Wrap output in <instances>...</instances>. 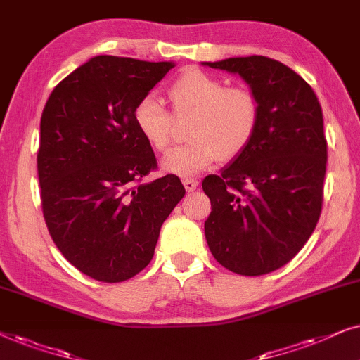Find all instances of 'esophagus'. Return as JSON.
<instances>
[{"mask_svg": "<svg viewBox=\"0 0 360 360\" xmlns=\"http://www.w3.org/2000/svg\"><path fill=\"white\" fill-rule=\"evenodd\" d=\"M183 184H184V188H186V191H188V193H193V191H195L198 189V186H199V183H198V179H188V177H186V179H183Z\"/></svg>", "mask_w": 360, "mask_h": 360, "instance_id": "obj_1", "label": "esophagus"}]
</instances>
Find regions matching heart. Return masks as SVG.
Instances as JSON below:
<instances>
[{
    "label": "heart",
    "mask_w": 360,
    "mask_h": 360,
    "mask_svg": "<svg viewBox=\"0 0 360 360\" xmlns=\"http://www.w3.org/2000/svg\"><path fill=\"white\" fill-rule=\"evenodd\" d=\"M172 114L188 127V145L176 148L162 167L176 176H194L215 160L230 161L245 151L260 123V102L252 90L227 87L224 80L189 69L167 89ZM155 97H145L135 108L141 136L156 151L166 153L174 138L176 120Z\"/></svg>",
    "instance_id": "obj_1"
}]
</instances>
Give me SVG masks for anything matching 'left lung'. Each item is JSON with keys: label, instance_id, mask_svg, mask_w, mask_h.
I'll use <instances>...</instances> for the list:
<instances>
[{"label": "left lung", "instance_id": "left-lung-1", "mask_svg": "<svg viewBox=\"0 0 360 360\" xmlns=\"http://www.w3.org/2000/svg\"><path fill=\"white\" fill-rule=\"evenodd\" d=\"M204 65L238 74L260 102L245 151L202 181L205 240L227 270L258 276L286 265L318 224L328 161L323 110L303 77L265 56Z\"/></svg>", "mask_w": 360, "mask_h": 360}]
</instances>
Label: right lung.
Returning a JSON list of instances; mask_svg holds the SVG:
<instances>
[{
  "instance_id": "1",
  "label": "right lung",
  "mask_w": 360,
  "mask_h": 360,
  "mask_svg": "<svg viewBox=\"0 0 360 360\" xmlns=\"http://www.w3.org/2000/svg\"><path fill=\"white\" fill-rule=\"evenodd\" d=\"M174 64L97 56L56 85L41 117L42 214L62 255L94 280L118 283L155 255L161 225L184 198L181 179L151 183L153 148L135 108Z\"/></svg>"
}]
</instances>
